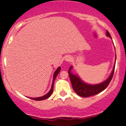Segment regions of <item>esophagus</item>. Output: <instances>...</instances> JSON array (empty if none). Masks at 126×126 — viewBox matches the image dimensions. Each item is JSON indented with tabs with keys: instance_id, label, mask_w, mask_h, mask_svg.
<instances>
[{
	"instance_id": "34e87169",
	"label": "esophagus",
	"mask_w": 126,
	"mask_h": 126,
	"mask_svg": "<svg viewBox=\"0 0 126 126\" xmlns=\"http://www.w3.org/2000/svg\"><path fill=\"white\" fill-rule=\"evenodd\" d=\"M71 57H66V60L67 62H69V61H70V60H71Z\"/></svg>"
}]
</instances>
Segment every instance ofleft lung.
Returning a JSON list of instances; mask_svg holds the SVG:
<instances>
[{
    "instance_id": "obj_1",
    "label": "left lung",
    "mask_w": 126,
    "mask_h": 126,
    "mask_svg": "<svg viewBox=\"0 0 126 126\" xmlns=\"http://www.w3.org/2000/svg\"><path fill=\"white\" fill-rule=\"evenodd\" d=\"M107 35L111 38L110 34L108 31H107ZM115 60H116V59H115ZM115 64H114L112 73H111L110 77L107 79V80L102 82V83H99V84L94 85H88L83 83L77 76L72 74L71 72H70V70L72 68L71 66L69 68L68 72H69V78H70V81H71L73 89L79 96H82V97H89V96H94V95L100 93L102 91L104 90L105 88L108 86L109 83H110L111 79L113 77L114 70H115Z\"/></svg>"
}]
</instances>
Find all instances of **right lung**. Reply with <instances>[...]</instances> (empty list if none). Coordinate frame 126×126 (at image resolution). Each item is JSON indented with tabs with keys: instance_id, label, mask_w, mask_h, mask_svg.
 <instances>
[{
	"instance_id": "1",
	"label": "right lung",
	"mask_w": 126,
	"mask_h": 126,
	"mask_svg": "<svg viewBox=\"0 0 126 126\" xmlns=\"http://www.w3.org/2000/svg\"><path fill=\"white\" fill-rule=\"evenodd\" d=\"M60 70H61V68L59 67L57 68V70H56V71H55L54 73V76H53V83H52L51 88V89H50V91H49V92L47 94L44 95V96H41V97L30 98H31V99H34V100H35V101H41V100H44V99H47V98H48V97H50V96H51V95L52 94V93H53V86H54V80H55V79H56V76H57V75H58V73H59V72L60 71Z\"/></svg>"
}]
</instances>
